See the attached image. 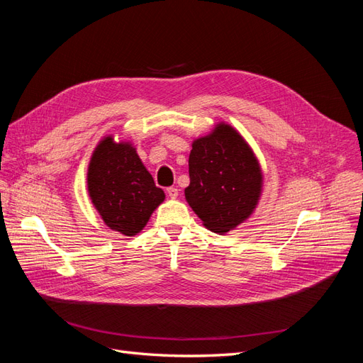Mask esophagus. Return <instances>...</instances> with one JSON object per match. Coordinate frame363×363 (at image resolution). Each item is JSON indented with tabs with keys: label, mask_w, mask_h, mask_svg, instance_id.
I'll use <instances>...</instances> for the list:
<instances>
[{
	"label": "esophagus",
	"mask_w": 363,
	"mask_h": 363,
	"mask_svg": "<svg viewBox=\"0 0 363 363\" xmlns=\"http://www.w3.org/2000/svg\"><path fill=\"white\" fill-rule=\"evenodd\" d=\"M167 192H168L169 199H172V200L177 199V196H179V189H177V188H168Z\"/></svg>",
	"instance_id": "obj_1"
}]
</instances>
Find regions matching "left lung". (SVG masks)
I'll return each mask as SVG.
<instances>
[{"mask_svg": "<svg viewBox=\"0 0 363 363\" xmlns=\"http://www.w3.org/2000/svg\"><path fill=\"white\" fill-rule=\"evenodd\" d=\"M189 179L186 201L203 224L219 235L250 218L263 186L255 151L236 128L225 123L216 124L211 133L192 142Z\"/></svg>", "mask_w": 363, "mask_h": 363, "instance_id": "obj_1", "label": "left lung"}]
</instances>
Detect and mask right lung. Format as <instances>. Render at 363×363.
I'll use <instances>...</instances> for the list:
<instances>
[{"instance_id": "right-lung-1", "label": "right lung", "mask_w": 363, "mask_h": 363, "mask_svg": "<svg viewBox=\"0 0 363 363\" xmlns=\"http://www.w3.org/2000/svg\"><path fill=\"white\" fill-rule=\"evenodd\" d=\"M87 192L104 224L124 236H135L163 203L164 192L130 142L106 136L92 152Z\"/></svg>"}]
</instances>
